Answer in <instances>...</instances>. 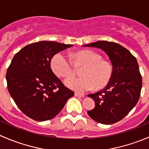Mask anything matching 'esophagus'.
I'll return each instance as SVG.
<instances>
[{
	"label": "esophagus",
	"instance_id": "1",
	"mask_svg": "<svg viewBox=\"0 0 149 149\" xmlns=\"http://www.w3.org/2000/svg\"><path fill=\"white\" fill-rule=\"evenodd\" d=\"M75 96L76 97H84V94H82V93H79V92H75Z\"/></svg>",
	"mask_w": 149,
	"mask_h": 149
}]
</instances>
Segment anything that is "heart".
Listing matches in <instances>:
<instances>
[{
  "label": "heart",
  "mask_w": 149,
  "mask_h": 149,
  "mask_svg": "<svg viewBox=\"0 0 149 149\" xmlns=\"http://www.w3.org/2000/svg\"><path fill=\"white\" fill-rule=\"evenodd\" d=\"M73 63L76 66H83L80 74L82 76L70 78L65 84L68 88L77 91L101 89L111 81L113 68L110 62L102 59L100 54L89 49H82L72 54ZM51 68L61 78H69L74 73L70 61L62 53H58L51 60Z\"/></svg>",
  "instance_id": "heart-1"
}]
</instances>
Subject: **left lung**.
Segmentation results:
<instances>
[{
  "mask_svg": "<svg viewBox=\"0 0 149 149\" xmlns=\"http://www.w3.org/2000/svg\"><path fill=\"white\" fill-rule=\"evenodd\" d=\"M84 46L100 48L112 63L113 75L108 85L88 95L96 104L88 115L97 123L113 124L124 118L139 102L142 76L137 60L126 48L112 42L97 41Z\"/></svg>",
  "mask_w": 149,
  "mask_h": 149,
  "instance_id": "obj_1",
  "label": "left lung"
}]
</instances>
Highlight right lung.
Listing matches in <instances>:
<instances>
[{
    "instance_id": "1",
    "label": "right lung",
    "mask_w": 149,
    "mask_h": 149,
    "mask_svg": "<svg viewBox=\"0 0 149 149\" xmlns=\"http://www.w3.org/2000/svg\"><path fill=\"white\" fill-rule=\"evenodd\" d=\"M73 46L41 41L25 46L16 53L6 72L10 95L24 115L36 121L55 118L74 92L55 76L52 57Z\"/></svg>"
}]
</instances>
